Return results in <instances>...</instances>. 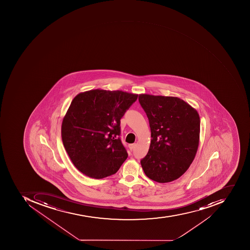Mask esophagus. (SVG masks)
Masks as SVG:
<instances>
[{"mask_svg": "<svg viewBox=\"0 0 250 250\" xmlns=\"http://www.w3.org/2000/svg\"><path fill=\"white\" fill-rule=\"evenodd\" d=\"M135 146H136L135 144H131V145H129V148L131 149V150H133V149L135 148Z\"/></svg>", "mask_w": 250, "mask_h": 250, "instance_id": "1", "label": "esophagus"}]
</instances>
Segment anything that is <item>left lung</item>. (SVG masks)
<instances>
[{
	"instance_id": "left-lung-1",
	"label": "left lung",
	"mask_w": 250,
	"mask_h": 250,
	"mask_svg": "<svg viewBox=\"0 0 250 250\" xmlns=\"http://www.w3.org/2000/svg\"><path fill=\"white\" fill-rule=\"evenodd\" d=\"M138 100L151 127V145L141 165L158 183L178 179L194 159L200 142V120L194 108L180 98L140 94Z\"/></svg>"
}]
</instances>
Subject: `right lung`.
<instances>
[{
    "label": "right lung",
    "mask_w": 250,
    "mask_h": 250,
    "mask_svg": "<svg viewBox=\"0 0 250 250\" xmlns=\"http://www.w3.org/2000/svg\"><path fill=\"white\" fill-rule=\"evenodd\" d=\"M138 96L97 89L73 99L62 119L61 136L73 165L87 177L112 175L127 158L119 138L120 119Z\"/></svg>",
    "instance_id": "add662e5"
}]
</instances>
